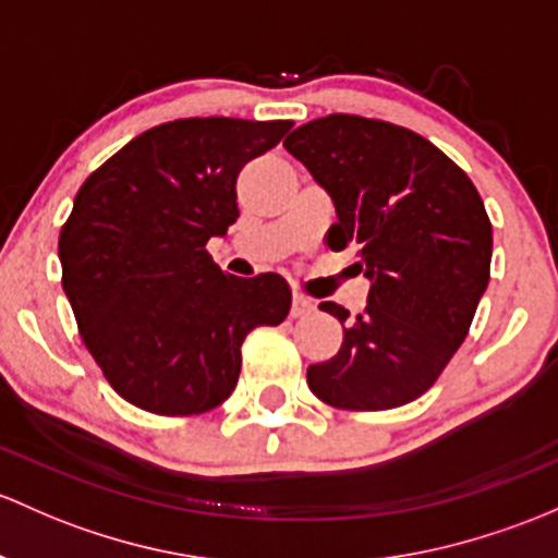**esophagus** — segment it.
Instances as JSON below:
<instances>
[{
    "mask_svg": "<svg viewBox=\"0 0 558 558\" xmlns=\"http://www.w3.org/2000/svg\"><path fill=\"white\" fill-rule=\"evenodd\" d=\"M315 310V302L313 299L302 296V294H294V302H291V315L294 318H302V315H310Z\"/></svg>",
    "mask_w": 558,
    "mask_h": 558,
    "instance_id": "obj_1",
    "label": "esophagus"
}]
</instances>
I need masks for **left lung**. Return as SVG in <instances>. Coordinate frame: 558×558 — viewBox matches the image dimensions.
Segmentation results:
<instances>
[{
	"label": "left lung",
	"instance_id": "obj_1",
	"mask_svg": "<svg viewBox=\"0 0 558 558\" xmlns=\"http://www.w3.org/2000/svg\"><path fill=\"white\" fill-rule=\"evenodd\" d=\"M286 149L331 197V251L353 245L368 278L366 310L344 326L331 361L307 368L320 401L379 412L414 401L468 337L489 283L492 225L476 186L430 141L355 114L296 128Z\"/></svg>",
	"mask_w": 558,
	"mask_h": 558
}]
</instances>
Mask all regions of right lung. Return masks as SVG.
<instances>
[{
  "label": "right lung",
  "instance_id": "obj_1",
  "mask_svg": "<svg viewBox=\"0 0 558 558\" xmlns=\"http://www.w3.org/2000/svg\"><path fill=\"white\" fill-rule=\"evenodd\" d=\"M289 120L190 117L141 133L87 175L58 240L63 291L104 377L151 414H203L230 398L240 344L283 324L280 275L227 278L205 251L238 219L240 168Z\"/></svg>",
  "mask_w": 558,
  "mask_h": 558
}]
</instances>
